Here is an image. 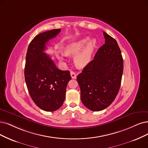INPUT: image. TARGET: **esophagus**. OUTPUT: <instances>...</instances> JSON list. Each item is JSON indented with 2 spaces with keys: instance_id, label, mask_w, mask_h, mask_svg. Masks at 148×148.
<instances>
[{
  "instance_id": "1",
  "label": "esophagus",
  "mask_w": 148,
  "mask_h": 148,
  "mask_svg": "<svg viewBox=\"0 0 148 148\" xmlns=\"http://www.w3.org/2000/svg\"><path fill=\"white\" fill-rule=\"evenodd\" d=\"M70 73L72 79H76V77H77V75H76L75 72H74V71H71Z\"/></svg>"
}]
</instances>
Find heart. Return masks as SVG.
<instances>
[{
    "mask_svg": "<svg viewBox=\"0 0 148 148\" xmlns=\"http://www.w3.org/2000/svg\"><path fill=\"white\" fill-rule=\"evenodd\" d=\"M97 46L95 39L90 40V37H85L72 42L65 49L66 56H75L74 63L78 68H84L92 60V55ZM63 59V57H60Z\"/></svg>",
    "mask_w": 148,
    "mask_h": 148,
    "instance_id": "heart-1",
    "label": "heart"
}]
</instances>
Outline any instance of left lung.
<instances>
[{
  "instance_id": "8db88e82",
  "label": "left lung",
  "mask_w": 148,
  "mask_h": 148,
  "mask_svg": "<svg viewBox=\"0 0 148 148\" xmlns=\"http://www.w3.org/2000/svg\"><path fill=\"white\" fill-rule=\"evenodd\" d=\"M105 44L77 77L81 101L90 110L97 112L110 106L121 86L123 59L116 41L103 32Z\"/></svg>"
}]
</instances>
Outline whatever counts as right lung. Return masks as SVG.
Returning a JSON list of instances; mask_svg holds the SVG:
<instances>
[{
    "instance_id": "right-lung-1",
    "label": "right lung",
    "mask_w": 148,
    "mask_h": 148,
    "mask_svg": "<svg viewBox=\"0 0 148 148\" xmlns=\"http://www.w3.org/2000/svg\"><path fill=\"white\" fill-rule=\"evenodd\" d=\"M60 31L61 29H53L37 35L30 42L25 57L27 89L35 104L46 112H54L62 107L71 79L69 71L58 69L50 56L44 52L47 42Z\"/></svg>"
}]
</instances>
